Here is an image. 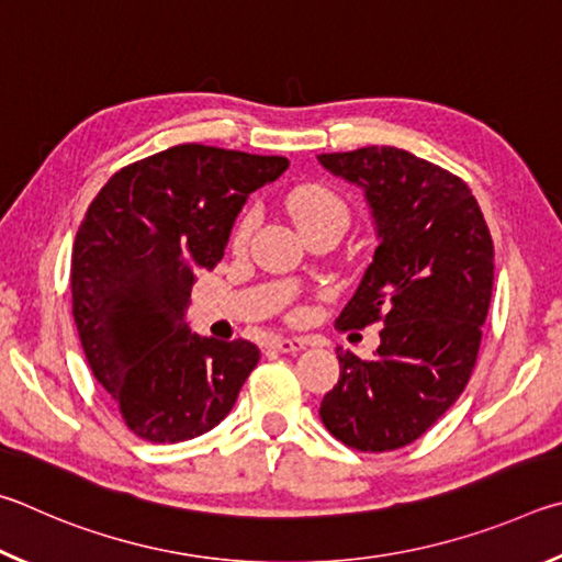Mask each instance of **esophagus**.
<instances>
[{
    "instance_id": "esophagus-1",
    "label": "esophagus",
    "mask_w": 562,
    "mask_h": 562,
    "mask_svg": "<svg viewBox=\"0 0 562 562\" xmlns=\"http://www.w3.org/2000/svg\"><path fill=\"white\" fill-rule=\"evenodd\" d=\"M306 346H311V340L308 338H276L273 340V348L279 350V352H299V350H303Z\"/></svg>"
}]
</instances>
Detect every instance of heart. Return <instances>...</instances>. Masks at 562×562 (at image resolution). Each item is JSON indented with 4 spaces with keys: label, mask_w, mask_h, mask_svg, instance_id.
Segmentation results:
<instances>
[{
    "label": "heart",
    "mask_w": 562,
    "mask_h": 562,
    "mask_svg": "<svg viewBox=\"0 0 562 562\" xmlns=\"http://www.w3.org/2000/svg\"><path fill=\"white\" fill-rule=\"evenodd\" d=\"M286 206L301 234L311 229H323V226H336V229L346 232L350 224L348 202L342 200L336 190H330V187H323V184L296 187V190L286 196ZM251 229H254V214L246 212L234 226V236H232L234 249H244L251 236Z\"/></svg>",
    "instance_id": "1"
}]
</instances>
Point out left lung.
<instances>
[{"mask_svg": "<svg viewBox=\"0 0 562 562\" xmlns=\"http://www.w3.org/2000/svg\"><path fill=\"white\" fill-rule=\"evenodd\" d=\"M318 160L366 190L380 239L336 326L382 323L375 360L336 350L340 380L321 419L346 447L392 451L467 387L494 291V241L469 184L439 165L390 145Z\"/></svg>", "mask_w": 562, "mask_h": 562, "instance_id": "1", "label": "left lung"}]
</instances>
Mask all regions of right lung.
Returning <instances> with one entry per match:
<instances>
[{"instance_id":"obj_1","label":"right lung","mask_w":562,"mask_h":562,"mask_svg":"<svg viewBox=\"0 0 562 562\" xmlns=\"http://www.w3.org/2000/svg\"><path fill=\"white\" fill-rule=\"evenodd\" d=\"M286 167L279 155L175 145L117 170L88 206L71 254L74 321L93 378L140 439L210 431L259 362L249 340L196 336L184 308L246 196Z\"/></svg>"}]
</instances>
